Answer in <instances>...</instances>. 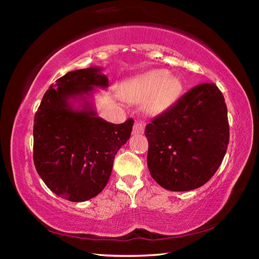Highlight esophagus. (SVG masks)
<instances>
[{
  "label": "esophagus",
  "instance_id": "esophagus-1",
  "mask_svg": "<svg viewBox=\"0 0 259 259\" xmlns=\"http://www.w3.org/2000/svg\"><path fill=\"white\" fill-rule=\"evenodd\" d=\"M144 130H145V124L142 123V122H136L134 124V129H133L134 134H143Z\"/></svg>",
  "mask_w": 259,
  "mask_h": 259
}]
</instances>
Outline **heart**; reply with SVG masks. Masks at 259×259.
Returning <instances> with one entry per match:
<instances>
[{
    "mask_svg": "<svg viewBox=\"0 0 259 259\" xmlns=\"http://www.w3.org/2000/svg\"><path fill=\"white\" fill-rule=\"evenodd\" d=\"M178 89L176 77L168 76L164 69H152L126 82L123 96L133 103L144 100V111L150 115H159L172 104Z\"/></svg>",
    "mask_w": 259,
    "mask_h": 259,
    "instance_id": "b5f03b06",
    "label": "heart"
}]
</instances>
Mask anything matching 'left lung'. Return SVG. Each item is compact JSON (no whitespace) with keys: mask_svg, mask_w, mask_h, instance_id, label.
Returning <instances> with one entry per match:
<instances>
[{"mask_svg":"<svg viewBox=\"0 0 259 259\" xmlns=\"http://www.w3.org/2000/svg\"><path fill=\"white\" fill-rule=\"evenodd\" d=\"M145 136L148 169L160 186L183 192L204 185L229 145L224 96L213 83L192 88L146 125Z\"/></svg>","mask_w":259,"mask_h":259,"instance_id":"obj_1","label":"left lung"}]
</instances>
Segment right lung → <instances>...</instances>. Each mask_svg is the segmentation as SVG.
<instances>
[{
  "label": "right lung",
  "instance_id": "add662e5",
  "mask_svg": "<svg viewBox=\"0 0 259 259\" xmlns=\"http://www.w3.org/2000/svg\"><path fill=\"white\" fill-rule=\"evenodd\" d=\"M107 87L100 67L68 72L50 85L35 114V168L48 188L72 202L90 200L104 190L114 157L133 131V119L109 123L88 100L95 88Z\"/></svg>",
  "mask_w": 259,
  "mask_h": 259
}]
</instances>
